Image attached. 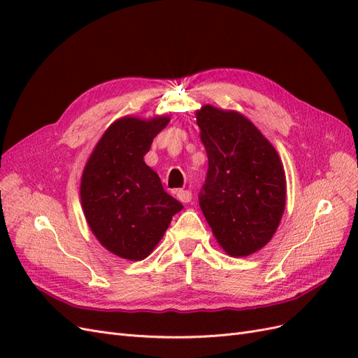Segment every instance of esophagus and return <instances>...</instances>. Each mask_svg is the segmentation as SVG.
I'll return each mask as SVG.
<instances>
[{"mask_svg": "<svg viewBox=\"0 0 358 358\" xmlns=\"http://www.w3.org/2000/svg\"><path fill=\"white\" fill-rule=\"evenodd\" d=\"M176 197H178V200L182 201V203H188V201H191V199H192V192L188 191V189H179V191L176 192Z\"/></svg>", "mask_w": 358, "mask_h": 358, "instance_id": "1", "label": "esophagus"}]
</instances>
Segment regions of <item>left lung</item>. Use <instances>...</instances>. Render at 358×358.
Here are the masks:
<instances>
[{
  "mask_svg": "<svg viewBox=\"0 0 358 358\" xmlns=\"http://www.w3.org/2000/svg\"><path fill=\"white\" fill-rule=\"evenodd\" d=\"M196 115L209 161L200 208L227 254L251 255L272 239L282 218L287 196L282 161L243 115L210 104Z\"/></svg>",
  "mask_w": 358,
  "mask_h": 358,
  "instance_id": "obj_1",
  "label": "left lung"
}]
</instances>
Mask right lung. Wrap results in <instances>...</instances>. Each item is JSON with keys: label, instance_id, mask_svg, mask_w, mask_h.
I'll use <instances>...</instances> for the list:
<instances>
[{"label": "right lung", "instance_id": "obj_1", "mask_svg": "<svg viewBox=\"0 0 358 358\" xmlns=\"http://www.w3.org/2000/svg\"><path fill=\"white\" fill-rule=\"evenodd\" d=\"M169 116L117 119L86 162L80 200L85 218L99 242L112 254L138 262L164 236L183 206L164 191L143 157Z\"/></svg>", "mask_w": 358, "mask_h": 358}]
</instances>
